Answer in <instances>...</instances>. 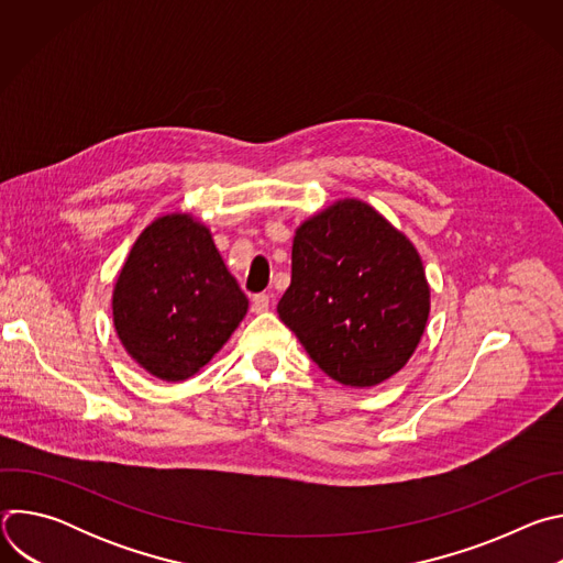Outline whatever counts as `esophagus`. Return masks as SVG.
Listing matches in <instances>:
<instances>
[{"label":"esophagus","instance_id":"esophagus-1","mask_svg":"<svg viewBox=\"0 0 563 563\" xmlns=\"http://www.w3.org/2000/svg\"><path fill=\"white\" fill-rule=\"evenodd\" d=\"M252 309H254L256 313L267 311V309H269V294H256V296L252 298Z\"/></svg>","mask_w":563,"mask_h":563}]
</instances>
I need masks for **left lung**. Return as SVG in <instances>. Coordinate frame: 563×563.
<instances>
[{"instance_id": "8db88e82", "label": "left lung", "mask_w": 563, "mask_h": 563, "mask_svg": "<svg viewBox=\"0 0 563 563\" xmlns=\"http://www.w3.org/2000/svg\"><path fill=\"white\" fill-rule=\"evenodd\" d=\"M428 313L419 252L369 205L341 200L296 229L278 316L334 380L372 387L396 374Z\"/></svg>"}]
</instances>
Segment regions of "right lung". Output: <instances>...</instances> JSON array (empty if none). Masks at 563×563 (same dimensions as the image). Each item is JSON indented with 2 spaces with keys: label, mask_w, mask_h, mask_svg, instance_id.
<instances>
[{
  "label": "right lung",
  "mask_w": 563,
  "mask_h": 563,
  "mask_svg": "<svg viewBox=\"0 0 563 563\" xmlns=\"http://www.w3.org/2000/svg\"><path fill=\"white\" fill-rule=\"evenodd\" d=\"M250 307L211 233L187 213L151 222L115 280L113 325L148 374L185 380L229 341Z\"/></svg>",
  "instance_id": "right-lung-1"
}]
</instances>
